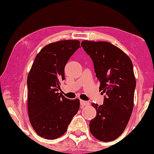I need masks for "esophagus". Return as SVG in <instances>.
<instances>
[{"label": "esophagus", "mask_w": 154, "mask_h": 154, "mask_svg": "<svg viewBox=\"0 0 154 154\" xmlns=\"http://www.w3.org/2000/svg\"><path fill=\"white\" fill-rule=\"evenodd\" d=\"M90 104V103L87 102V101H83V100H81V105L82 106H87Z\"/></svg>", "instance_id": "34e87169"}]
</instances>
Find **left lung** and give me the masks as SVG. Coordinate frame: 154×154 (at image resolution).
<instances>
[{
    "mask_svg": "<svg viewBox=\"0 0 154 154\" xmlns=\"http://www.w3.org/2000/svg\"><path fill=\"white\" fill-rule=\"evenodd\" d=\"M81 45L92 60L100 90L105 94L102 105L92 104L97 115L90 122V132L100 141L111 142L123 133L133 110L136 81L132 62L109 42L83 41Z\"/></svg>",
    "mask_w": 154,
    "mask_h": 154,
    "instance_id": "1",
    "label": "left lung"
}]
</instances>
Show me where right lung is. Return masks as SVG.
Masks as SVG:
<instances>
[{"mask_svg":"<svg viewBox=\"0 0 154 154\" xmlns=\"http://www.w3.org/2000/svg\"><path fill=\"white\" fill-rule=\"evenodd\" d=\"M80 48L77 40L51 43L37 54L27 77L28 113L35 132L47 140H54L67 130L79 110V99L69 100L59 93L65 79L64 67Z\"/></svg>","mask_w":154,"mask_h":154,"instance_id":"add662e5","label":"right lung"}]
</instances>
